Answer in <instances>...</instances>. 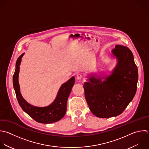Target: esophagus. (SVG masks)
<instances>
[{"label":"esophagus","instance_id":"obj_1","mask_svg":"<svg viewBox=\"0 0 149 149\" xmlns=\"http://www.w3.org/2000/svg\"><path fill=\"white\" fill-rule=\"evenodd\" d=\"M76 79H77V80H81V79H83V75H82L81 74H80V73H77V74H76Z\"/></svg>","mask_w":149,"mask_h":149}]
</instances>
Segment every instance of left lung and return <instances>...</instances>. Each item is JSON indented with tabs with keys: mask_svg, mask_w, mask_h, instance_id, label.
<instances>
[{
	"mask_svg": "<svg viewBox=\"0 0 149 149\" xmlns=\"http://www.w3.org/2000/svg\"><path fill=\"white\" fill-rule=\"evenodd\" d=\"M112 54L118 64L106 80L91 76L83 86L84 95L91 112L98 118H108L122 113L133 100L137 90L138 70L132 51L116 45Z\"/></svg>",
	"mask_w": 149,
	"mask_h": 149,
	"instance_id": "obj_1",
	"label": "left lung"
}]
</instances>
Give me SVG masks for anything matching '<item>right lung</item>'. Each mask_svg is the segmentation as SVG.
<instances>
[{
    "label": "right lung",
    "instance_id": "1",
    "mask_svg": "<svg viewBox=\"0 0 149 149\" xmlns=\"http://www.w3.org/2000/svg\"><path fill=\"white\" fill-rule=\"evenodd\" d=\"M23 55L24 54L19 56L16 61V69L13 77V87L20 106L24 112L39 123H50L61 120L66 112L67 100L74 85V77H72L61 86L55 100L50 105L45 107L33 106L25 101L20 92L18 77L19 66Z\"/></svg>",
    "mask_w": 149,
    "mask_h": 149
}]
</instances>
